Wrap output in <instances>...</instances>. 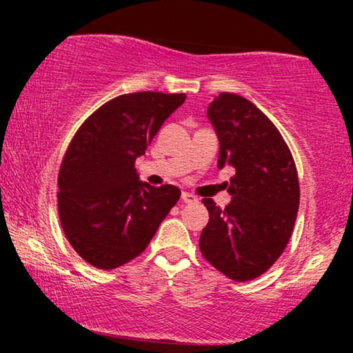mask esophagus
<instances>
[{"label":"esophagus","instance_id":"obj_1","mask_svg":"<svg viewBox=\"0 0 353 353\" xmlns=\"http://www.w3.org/2000/svg\"><path fill=\"white\" fill-rule=\"evenodd\" d=\"M196 201H197V197L194 194H191V192H186V191L181 192L183 204H192V202H196Z\"/></svg>","mask_w":353,"mask_h":353}]
</instances>
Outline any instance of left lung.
Here are the masks:
<instances>
[{
	"label": "left lung",
	"mask_w": 353,
	"mask_h": 353,
	"mask_svg": "<svg viewBox=\"0 0 353 353\" xmlns=\"http://www.w3.org/2000/svg\"><path fill=\"white\" fill-rule=\"evenodd\" d=\"M220 141L219 168L234 167L221 209L202 199L209 223L199 249L225 276L249 281L279 259L291 239L301 201L297 168L281 133L249 99L220 93L207 109Z\"/></svg>",
	"instance_id": "left-lung-1"
}]
</instances>
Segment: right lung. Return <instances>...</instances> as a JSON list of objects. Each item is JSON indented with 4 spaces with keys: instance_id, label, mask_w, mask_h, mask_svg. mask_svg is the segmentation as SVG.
Returning a JSON list of instances; mask_svg holds the SVG:
<instances>
[{
    "instance_id": "add662e5",
    "label": "right lung",
    "mask_w": 353,
    "mask_h": 353,
    "mask_svg": "<svg viewBox=\"0 0 353 353\" xmlns=\"http://www.w3.org/2000/svg\"><path fill=\"white\" fill-rule=\"evenodd\" d=\"M185 99L159 91L117 96L72 138L57 176V209L65 238L93 267L114 270L137 259L180 199L176 186L139 181L134 161Z\"/></svg>"
}]
</instances>
